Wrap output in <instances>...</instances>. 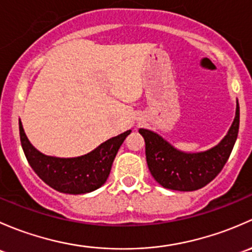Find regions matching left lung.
<instances>
[{"mask_svg": "<svg viewBox=\"0 0 252 252\" xmlns=\"http://www.w3.org/2000/svg\"><path fill=\"white\" fill-rule=\"evenodd\" d=\"M239 131V103L227 134L219 144L204 152H182L157 132L139 128L145 142V158L150 173L164 188L193 191L211 182L227 162Z\"/></svg>", "mask_w": 252, "mask_h": 252, "instance_id": "1", "label": "left lung"}]
</instances>
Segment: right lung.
Masks as SVG:
<instances>
[{
	"label": "right lung",
	"instance_id": "add662e5",
	"mask_svg": "<svg viewBox=\"0 0 252 252\" xmlns=\"http://www.w3.org/2000/svg\"><path fill=\"white\" fill-rule=\"evenodd\" d=\"M19 133L25 157L36 175L61 193L77 195L91 193L107 182L114 159L131 129L76 158L49 157L38 152L28 139L20 120Z\"/></svg>",
	"mask_w": 252,
	"mask_h": 252
}]
</instances>
